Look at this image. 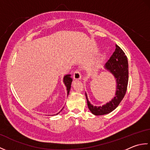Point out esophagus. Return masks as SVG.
Returning a JSON list of instances; mask_svg holds the SVG:
<instances>
[{"label": "esophagus", "instance_id": "34e87169", "mask_svg": "<svg viewBox=\"0 0 150 150\" xmlns=\"http://www.w3.org/2000/svg\"><path fill=\"white\" fill-rule=\"evenodd\" d=\"M73 78L75 80H80L81 79V73L79 70H75L74 73H73Z\"/></svg>", "mask_w": 150, "mask_h": 150}]
</instances>
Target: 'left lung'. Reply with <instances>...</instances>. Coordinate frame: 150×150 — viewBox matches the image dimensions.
Segmentation results:
<instances>
[{"label":"left lung","mask_w":150,"mask_h":150,"mask_svg":"<svg viewBox=\"0 0 150 150\" xmlns=\"http://www.w3.org/2000/svg\"><path fill=\"white\" fill-rule=\"evenodd\" d=\"M115 50L110 59L105 64L104 68L116 79V91L115 97L103 106H93L89 101L86 93V97L89 110L95 115H103L111 113L119 106L124 97L128 82V62L127 57L120 47L115 45Z\"/></svg>","instance_id":"obj_1"}]
</instances>
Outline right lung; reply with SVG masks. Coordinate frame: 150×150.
Wrapping results in <instances>:
<instances>
[{"label":"right lung","mask_w":150,"mask_h":150,"mask_svg":"<svg viewBox=\"0 0 150 150\" xmlns=\"http://www.w3.org/2000/svg\"><path fill=\"white\" fill-rule=\"evenodd\" d=\"M72 81H73V79L71 77V75H69V74L66 75L63 78V82H64V83L66 87L67 93H68V95H69L70 90H71V84ZM63 108H64V107H63ZM63 108H62V109H63ZM62 109L60 110V111L62 110ZM60 112H59L58 113H57L56 115L59 114Z\"/></svg>","instance_id":"add662e5"}]
</instances>
